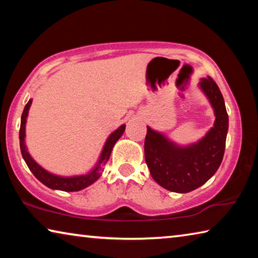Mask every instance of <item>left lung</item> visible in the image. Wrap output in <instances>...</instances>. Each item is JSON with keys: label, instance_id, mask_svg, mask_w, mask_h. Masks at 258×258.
<instances>
[{"label": "left lung", "instance_id": "8db88e82", "mask_svg": "<svg viewBox=\"0 0 258 258\" xmlns=\"http://www.w3.org/2000/svg\"><path fill=\"white\" fill-rule=\"evenodd\" d=\"M199 89L215 115L214 126L199 141L180 146L147 126L146 163L154 180L164 189L186 194L205 184L220 167L224 156L229 116L223 95L213 78H202Z\"/></svg>", "mask_w": 258, "mask_h": 258}]
</instances>
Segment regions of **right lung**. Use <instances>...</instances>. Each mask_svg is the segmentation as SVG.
Instances as JSON below:
<instances>
[{"mask_svg": "<svg viewBox=\"0 0 258 258\" xmlns=\"http://www.w3.org/2000/svg\"><path fill=\"white\" fill-rule=\"evenodd\" d=\"M32 99H29V101L25 106V109L21 115V123H20V131H19V140H20V150L23 158L27 164L28 168L30 169L35 177L38 181L42 182L43 184L46 185L47 187L53 190H61V191H67V192H74V191H80L85 189L91 184L98 180L101 175L102 166L107 163L109 157L111 155V150L115 143L118 141L121 135H123L125 131V124L120 125L118 128L109 135L108 139L106 140V143L102 148L101 154L98 159V163L95 164L94 167L91 169L89 173L83 174V175H74V176H61L55 175L53 173L47 172L46 169L42 167L41 165H38L36 161L33 159V157L29 155L25 143V137H26V121H27L28 111L32 104Z\"/></svg>", "mask_w": 258, "mask_h": 258, "instance_id": "obj_1", "label": "right lung"}]
</instances>
